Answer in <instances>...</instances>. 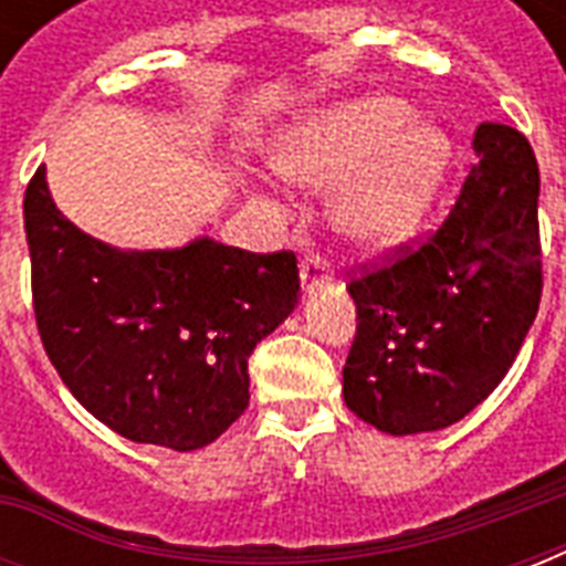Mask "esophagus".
Returning <instances> with one entry per match:
<instances>
[{
    "label": "esophagus",
    "mask_w": 566,
    "mask_h": 566,
    "mask_svg": "<svg viewBox=\"0 0 566 566\" xmlns=\"http://www.w3.org/2000/svg\"><path fill=\"white\" fill-rule=\"evenodd\" d=\"M300 279L305 291H314L319 282H328V279H332V266H328L317 252H308V255L302 258Z\"/></svg>",
    "instance_id": "obj_1"
}]
</instances>
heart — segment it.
<instances>
[{"mask_svg": "<svg viewBox=\"0 0 566 566\" xmlns=\"http://www.w3.org/2000/svg\"><path fill=\"white\" fill-rule=\"evenodd\" d=\"M279 179L340 190L335 222L355 247L387 249L411 238L449 167V140L417 123L396 96H364L317 111L270 149Z\"/></svg>", "mask_w": 566, "mask_h": 566, "instance_id": "b5f03b06", "label": "heart"}]
</instances>
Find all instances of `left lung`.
<instances>
[{"label":"left lung","mask_w":566,"mask_h":566,"mask_svg":"<svg viewBox=\"0 0 566 566\" xmlns=\"http://www.w3.org/2000/svg\"><path fill=\"white\" fill-rule=\"evenodd\" d=\"M475 164L429 238L346 284L349 411L387 434L447 429L493 394L537 317L541 172L517 128L482 123Z\"/></svg>","instance_id":"1"}]
</instances>
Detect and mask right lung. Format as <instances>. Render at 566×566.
I'll return each instance as SVG.
<instances>
[{
  "mask_svg": "<svg viewBox=\"0 0 566 566\" xmlns=\"http://www.w3.org/2000/svg\"><path fill=\"white\" fill-rule=\"evenodd\" d=\"M34 319L49 361L99 422L193 452L249 405V355L300 302L293 252L196 238L119 252L55 208L46 167L22 199Z\"/></svg>",
  "mask_w": 566,
  "mask_h": 566,
  "instance_id": "right-lung-1",
  "label": "right lung"
}]
</instances>
